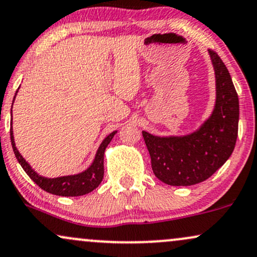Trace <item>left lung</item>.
Instances as JSON below:
<instances>
[{"instance_id": "left-lung-1", "label": "left lung", "mask_w": 257, "mask_h": 257, "mask_svg": "<svg viewBox=\"0 0 257 257\" xmlns=\"http://www.w3.org/2000/svg\"><path fill=\"white\" fill-rule=\"evenodd\" d=\"M215 74V104L199 129L183 137H156L142 132L156 177L169 185L187 187L206 181L234 150L239 103L232 79L217 52L208 50Z\"/></svg>"}]
</instances>
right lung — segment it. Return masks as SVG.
<instances>
[{"label":"right lung","instance_id":"obj_1","mask_svg":"<svg viewBox=\"0 0 257 257\" xmlns=\"http://www.w3.org/2000/svg\"><path fill=\"white\" fill-rule=\"evenodd\" d=\"M17 93H15V95H17ZM12 107H13V105H12ZM116 133L117 132H112L104 139L103 142L100 144V146L98 148L97 153H95L93 163H92L85 171L76 175L62 176V177L56 178L43 177V176L37 174L35 170L31 168L30 164L24 159V157L21 156L19 151H18L17 146H15L13 128H11V141L18 162H19L20 165L23 166V169L25 170V172L29 175V177L32 179L38 187L42 188L43 190L48 191V193L58 196H81L93 191L95 188L101 183V181H103L104 152L105 150H106L107 145L110 144V141L112 140L113 137H115Z\"/></svg>","mask_w":257,"mask_h":257}]
</instances>
